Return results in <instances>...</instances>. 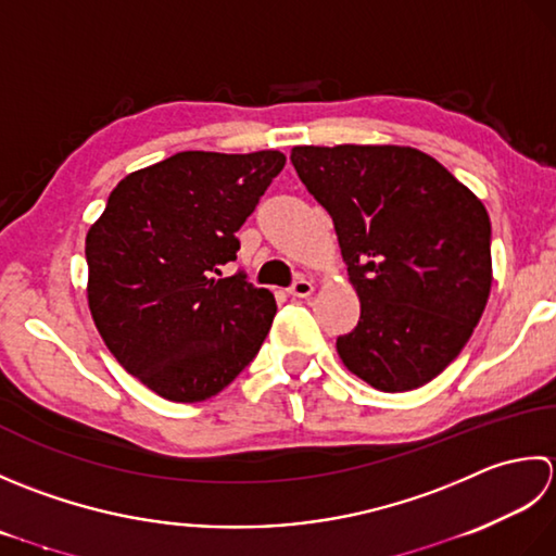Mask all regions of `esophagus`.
<instances>
[{
    "mask_svg": "<svg viewBox=\"0 0 556 556\" xmlns=\"http://www.w3.org/2000/svg\"><path fill=\"white\" fill-rule=\"evenodd\" d=\"M292 298H309V294L314 292V286L309 280H304V278H300L298 282H294V286L288 290Z\"/></svg>",
    "mask_w": 556,
    "mask_h": 556,
    "instance_id": "1",
    "label": "esophagus"
}]
</instances>
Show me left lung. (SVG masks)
<instances>
[{
  "mask_svg": "<svg viewBox=\"0 0 556 556\" xmlns=\"http://www.w3.org/2000/svg\"><path fill=\"white\" fill-rule=\"evenodd\" d=\"M302 185L333 218L362 314L336 350L387 393L444 371L478 326L492 288L482 201L410 146H294Z\"/></svg>",
  "mask_w": 556,
  "mask_h": 556,
  "instance_id": "8db88e82",
  "label": "left lung"
}]
</instances>
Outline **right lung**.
I'll list each match as a JSON object with an SVG mask.
<instances>
[{"label":"right lung","instance_id":"1","mask_svg":"<svg viewBox=\"0 0 556 556\" xmlns=\"http://www.w3.org/2000/svg\"><path fill=\"white\" fill-rule=\"evenodd\" d=\"M282 165L280 151H182L127 175L86 235L88 309L119 365L161 399L220 393L262 348L276 300L235 262V232Z\"/></svg>","mask_w":556,"mask_h":556}]
</instances>
